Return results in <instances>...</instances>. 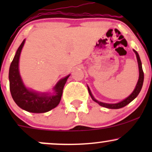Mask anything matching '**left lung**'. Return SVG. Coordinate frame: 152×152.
I'll use <instances>...</instances> for the list:
<instances>
[{
	"label": "left lung",
	"instance_id": "1",
	"mask_svg": "<svg viewBox=\"0 0 152 152\" xmlns=\"http://www.w3.org/2000/svg\"><path fill=\"white\" fill-rule=\"evenodd\" d=\"M134 53H136V56H137V61H138V65H139V80H138V82L137 83V86H136L135 88H134V91L129 96L127 97L126 99H125L124 100L121 101V102H118L117 104H106V103H103L101 102H99L94 97V96L92 95L91 92L89 89V88L88 87V93H89L91 97L93 99L95 102H96L97 104H99V105L103 106V107L108 108V109H121V108L124 107V106H126L127 104H129L130 102H132V101L134 100L136 97L139 95V92L141 91V89H142V86H143V82H144V72H143L142 69V61L140 60V57H139V54L135 50H134Z\"/></svg>",
	"mask_w": 152,
	"mask_h": 152
}]
</instances>
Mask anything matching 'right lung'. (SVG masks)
Instances as JSON below:
<instances>
[{
    "label": "right lung",
    "mask_w": 152,
    "mask_h": 152,
    "mask_svg": "<svg viewBox=\"0 0 152 152\" xmlns=\"http://www.w3.org/2000/svg\"><path fill=\"white\" fill-rule=\"evenodd\" d=\"M25 40L17 50L9 69L10 91L12 98L19 107L31 113H45L58 105L64 85L70 75L61 79L53 88V93H38L23 84L18 69L19 58Z\"/></svg>",
    "instance_id": "add662e5"
}]
</instances>
